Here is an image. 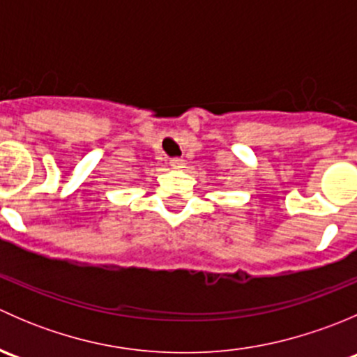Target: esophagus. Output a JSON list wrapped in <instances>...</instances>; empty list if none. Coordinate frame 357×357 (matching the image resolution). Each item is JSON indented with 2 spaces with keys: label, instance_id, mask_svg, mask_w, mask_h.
Instances as JSON below:
<instances>
[{
  "label": "esophagus",
  "instance_id": "34e87169",
  "mask_svg": "<svg viewBox=\"0 0 357 357\" xmlns=\"http://www.w3.org/2000/svg\"><path fill=\"white\" fill-rule=\"evenodd\" d=\"M169 164H171L172 169H181L183 167V158L174 157V158H171V162H169Z\"/></svg>",
  "mask_w": 357,
  "mask_h": 357
}]
</instances>
